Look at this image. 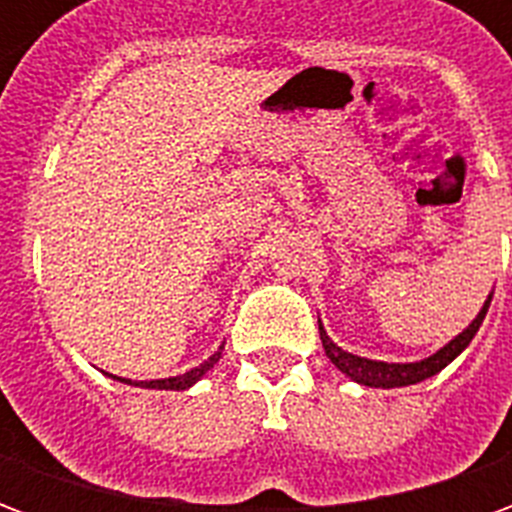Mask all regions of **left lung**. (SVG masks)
I'll return each instance as SVG.
<instances>
[{
  "mask_svg": "<svg viewBox=\"0 0 512 512\" xmlns=\"http://www.w3.org/2000/svg\"><path fill=\"white\" fill-rule=\"evenodd\" d=\"M491 296H494V293H488V299H485V304L480 307V312L474 315V321L469 323L461 334H455L444 348H439L436 354L425 356V359H419V362H381V359H367V356H356L351 354V351H343V348L326 334L321 318H318L323 351L332 359V365L337 367L340 373H345V376L351 378V381H356V384L373 386V389H395V386L419 384V381H425V378L441 373L455 356H461L463 351H466V345L472 343V337L477 334V329L483 326L485 312L491 307Z\"/></svg>",
  "mask_w": 512,
  "mask_h": 512,
  "instance_id": "8db88e82",
  "label": "left lung"
}]
</instances>
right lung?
Instances as JSON below:
<instances>
[{
    "mask_svg": "<svg viewBox=\"0 0 512 512\" xmlns=\"http://www.w3.org/2000/svg\"><path fill=\"white\" fill-rule=\"evenodd\" d=\"M224 348V345H222ZM222 348L216 351V354H211L205 362H202L200 367H191V370H186V373H180V376H169V378H156V381H131V378H120V376H112V373H106L109 378H115V381H120V384H131V386H142V389H175V392H183V389H189V386H194L197 381H200L208 370H211L219 359H222Z\"/></svg>",
    "mask_w": 512,
    "mask_h": 512,
    "instance_id": "right-lung-1",
    "label": "right lung"
}]
</instances>
